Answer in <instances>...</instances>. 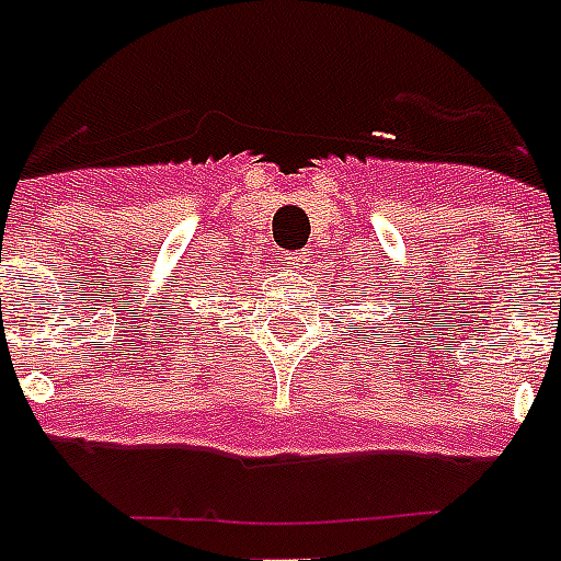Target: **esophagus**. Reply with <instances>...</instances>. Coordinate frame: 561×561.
Masks as SVG:
<instances>
[{"mask_svg": "<svg viewBox=\"0 0 561 561\" xmlns=\"http://www.w3.org/2000/svg\"><path fill=\"white\" fill-rule=\"evenodd\" d=\"M285 265L288 267H302V256H299V253H285Z\"/></svg>", "mask_w": 561, "mask_h": 561, "instance_id": "1", "label": "esophagus"}]
</instances>
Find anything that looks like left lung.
<instances>
[{
    "instance_id": "obj_1",
    "label": "left lung",
    "mask_w": 561,
    "mask_h": 561,
    "mask_svg": "<svg viewBox=\"0 0 561 561\" xmlns=\"http://www.w3.org/2000/svg\"><path fill=\"white\" fill-rule=\"evenodd\" d=\"M359 285H362V282H359ZM356 296H359V294H356ZM390 322H393V319H390ZM376 336H385V333H382V331H376ZM388 336H390V333H388ZM397 345H399V342H397ZM393 351H397V347H393Z\"/></svg>"
}]
</instances>
